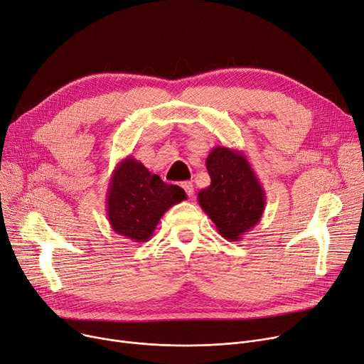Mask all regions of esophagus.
<instances>
[{
	"label": "esophagus",
	"mask_w": 364,
	"mask_h": 364,
	"mask_svg": "<svg viewBox=\"0 0 364 364\" xmlns=\"http://www.w3.org/2000/svg\"><path fill=\"white\" fill-rule=\"evenodd\" d=\"M181 187L186 190V193H187V196H188V198H191V196H193V193H195V187H193V183H190V181H184V183H181Z\"/></svg>",
	"instance_id": "1"
}]
</instances>
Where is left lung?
I'll return each mask as SVG.
<instances>
[{
	"instance_id": "obj_1",
	"label": "left lung",
	"mask_w": 364,
	"mask_h": 364,
	"mask_svg": "<svg viewBox=\"0 0 364 364\" xmlns=\"http://www.w3.org/2000/svg\"><path fill=\"white\" fill-rule=\"evenodd\" d=\"M206 168L210 184L198 193V202L224 238L238 241L260 221L264 190L241 151L215 146Z\"/></svg>"
}]
</instances>
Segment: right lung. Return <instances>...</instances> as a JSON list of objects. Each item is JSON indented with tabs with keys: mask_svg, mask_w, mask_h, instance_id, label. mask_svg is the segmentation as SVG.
<instances>
[{
	"mask_svg": "<svg viewBox=\"0 0 364 364\" xmlns=\"http://www.w3.org/2000/svg\"><path fill=\"white\" fill-rule=\"evenodd\" d=\"M186 191L164 183L133 156L119 161L107 191V215L112 231L134 243L148 241L162 215L181 200Z\"/></svg>",
	"mask_w": 364,
	"mask_h": 364,
	"instance_id": "1",
	"label": "right lung"
}]
</instances>
